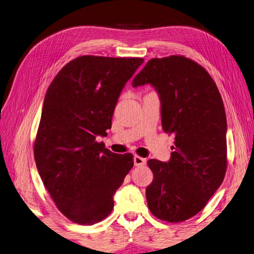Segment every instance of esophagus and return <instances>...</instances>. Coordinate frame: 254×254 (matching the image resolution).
<instances>
[{
    "mask_svg": "<svg viewBox=\"0 0 254 254\" xmlns=\"http://www.w3.org/2000/svg\"><path fill=\"white\" fill-rule=\"evenodd\" d=\"M133 162H134V166L136 167H142L147 163V160H145L144 158H141L139 156H134V158H133Z\"/></svg>",
    "mask_w": 254,
    "mask_h": 254,
    "instance_id": "esophagus-1",
    "label": "esophagus"
}]
</instances>
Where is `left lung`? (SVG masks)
Wrapping results in <instances>:
<instances>
[{
    "instance_id": "left-lung-1",
    "label": "left lung",
    "mask_w": 254,
    "mask_h": 254,
    "mask_svg": "<svg viewBox=\"0 0 254 254\" xmlns=\"http://www.w3.org/2000/svg\"><path fill=\"white\" fill-rule=\"evenodd\" d=\"M145 84L160 98L163 131L175 135L169 161H148V206L162 221L183 222L205 207L224 179V104L208 72L183 56L149 60L132 81L133 87Z\"/></svg>"
}]
</instances>
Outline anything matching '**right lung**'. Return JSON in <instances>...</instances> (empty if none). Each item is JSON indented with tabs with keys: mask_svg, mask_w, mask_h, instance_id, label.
Instances as JSON below:
<instances>
[{
	"mask_svg": "<svg viewBox=\"0 0 254 254\" xmlns=\"http://www.w3.org/2000/svg\"><path fill=\"white\" fill-rule=\"evenodd\" d=\"M143 62L81 56L58 72L46 93L34 159L51 198L72 222L104 220L133 167L131 153L112 152L96 136L107 134L120 94Z\"/></svg>",
	"mask_w": 254,
	"mask_h": 254,
	"instance_id": "right-lung-1",
	"label": "right lung"
}]
</instances>
